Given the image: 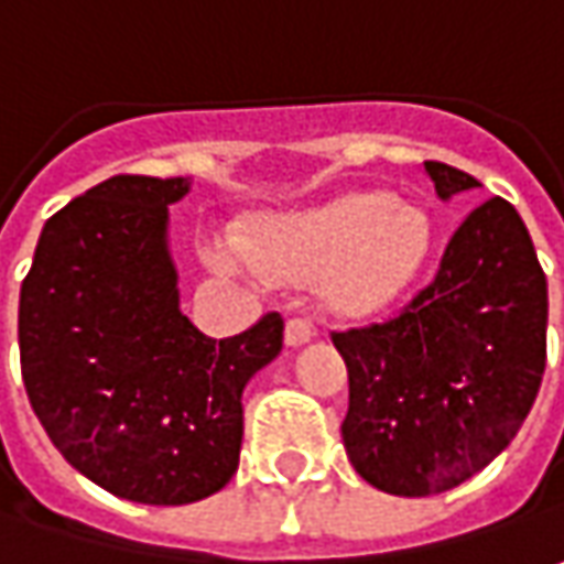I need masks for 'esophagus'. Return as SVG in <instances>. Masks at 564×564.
I'll use <instances>...</instances> for the list:
<instances>
[{"label":"esophagus","instance_id":"obj_1","mask_svg":"<svg viewBox=\"0 0 564 564\" xmlns=\"http://www.w3.org/2000/svg\"><path fill=\"white\" fill-rule=\"evenodd\" d=\"M315 337V330H312V324L305 318H290L286 321V330H283V340L286 346H302V343H308Z\"/></svg>","mask_w":564,"mask_h":564}]
</instances>
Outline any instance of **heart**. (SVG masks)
Here are the masks:
<instances>
[{"instance_id":"heart-1","label":"heart","mask_w":564,"mask_h":564,"mask_svg":"<svg viewBox=\"0 0 564 564\" xmlns=\"http://www.w3.org/2000/svg\"><path fill=\"white\" fill-rule=\"evenodd\" d=\"M431 221L390 189L343 193L330 203L264 215L237 237L252 271L268 281H315L327 305L368 318L399 300L431 252Z\"/></svg>"}]
</instances>
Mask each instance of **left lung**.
I'll return each instance as SVG.
<instances>
[{"mask_svg": "<svg viewBox=\"0 0 564 564\" xmlns=\"http://www.w3.org/2000/svg\"><path fill=\"white\" fill-rule=\"evenodd\" d=\"M437 196L480 186L424 162ZM546 274L506 199L462 221L440 271L397 318L330 334L349 371L343 446L371 487L393 496L453 490L518 434L546 368Z\"/></svg>", "mask_w": 564, "mask_h": 564, "instance_id": "1", "label": "left lung"}]
</instances>
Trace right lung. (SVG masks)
<instances>
[{"label": "right lung", "mask_w": 564, "mask_h": 564, "mask_svg": "<svg viewBox=\"0 0 564 564\" xmlns=\"http://www.w3.org/2000/svg\"><path fill=\"white\" fill-rule=\"evenodd\" d=\"M189 177L118 174L55 212L21 283L30 405L70 468L143 506L218 494L240 465L243 390L283 318L212 340L181 312L167 205Z\"/></svg>", "instance_id": "right-lung-1"}]
</instances>
